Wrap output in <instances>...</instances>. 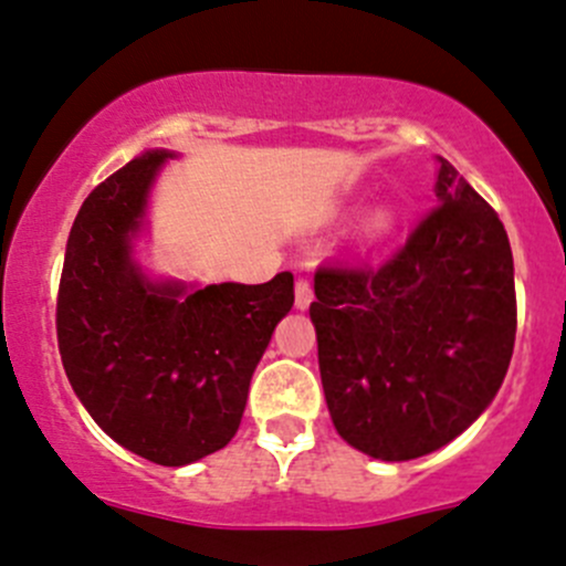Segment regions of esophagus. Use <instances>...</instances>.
<instances>
[{
	"instance_id": "34e87169",
	"label": "esophagus",
	"mask_w": 566,
	"mask_h": 566,
	"mask_svg": "<svg viewBox=\"0 0 566 566\" xmlns=\"http://www.w3.org/2000/svg\"><path fill=\"white\" fill-rule=\"evenodd\" d=\"M310 304H312L310 279H298V282H295V306H298V310H306Z\"/></svg>"
}]
</instances>
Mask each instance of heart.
I'll return each instance as SVG.
<instances>
[{
	"label": "heart",
	"mask_w": 566,
	"mask_h": 566,
	"mask_svg": "<svg viewBox=\"0 0 566 566\" xmlns=\"http://www.w3.org/2000/svg\"><path fill=\"white\" fill-rule=\"evenodd\" d=\"M389 227H392V212L381 210L367 221V234H370V238H381V234H387Z\"/></svg>",
	"instance_id": "1"
}]
</instances>
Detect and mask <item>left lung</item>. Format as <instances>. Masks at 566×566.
Masks as SVG:
<instances>
[{"label":"left lung","instance_id":"8db88e82","mask_svg":"<svg viewBox=\"0 0 566 566\" xmlns=\"http://www.w3.org/2000/svg\"><path fill=\"white\" fill-rule=\"evenodd\" d=\"M440 205L384 265H323L310 317L334 429L384 462L457 440L492 403L517 334L497 212L437 157Z\"/></svg>","mask_w":566,"mask_h":566}]
</instances>
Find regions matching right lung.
<instances>
[{
  "label": "right lung",
  "mask_w": 566,
  "mask_h": 566,
  "mask_svg": "<svg viewBox=\"0 0 566 566\" xmlns=\"http://www.w3.org/2000/svg\"><path fill=\"white\" fill-rule=\"evenodd\" d=\"M171 151H146L93 188L65 245L57 345L65 376L98 429L163 468L229 446L293 273L265 284L149 282L132 260L146 196Z\"/></svg>",
  "instance_id": "right-lung-1"
}]
</instances>
